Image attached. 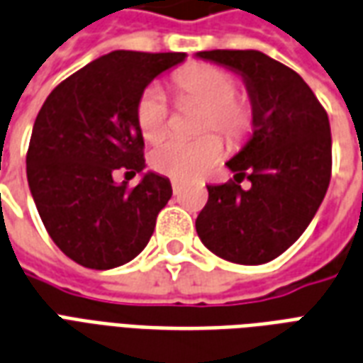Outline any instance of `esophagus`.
Returning <instances> with one entry per match:
<instances>
[{
    "label": "esophagus",
    "mask_w": 363,
    "mask_h": 363,
    "mask_svg": "<svg viewBox=\"0 0 363 363\" xmlns=\"http://www.w3.org/2000/svg\"><path fill=\"white\" fill-rule=\"evenodd\" d=\"M172 191H174V195H178L182 191V184H179L178 179H172Z\"/></svg>",
    "instance_id": "1"
}]
</instances>
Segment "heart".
Returning <instances> with one entry per match:
<instances>
[{"instance_id":"heart-1","label":"heart","mask_w":363,"mask_h":363,"mask_svg":"<svg viewBox=\"0 0 363 363\" xmlns=\"http://www.w3.org/2000/svg\"><path fill=\"white\" fill-rule=\"evenodd\" d=\"M174 84L184 100H197L205 106L201 129L218 131L230 143H240L253 127V110L245 100L238 98L234 77L218 67L193 65L174 77ZM137 123L147 141H156L168 127V102L160 86L150 84L137 102ZM218 137L207 135L201 139L168 137L150 152V164L156 172L174 179L201 178L222 158Z\"/></svg>"}]
</instances>
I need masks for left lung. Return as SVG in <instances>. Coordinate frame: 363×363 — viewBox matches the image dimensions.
I'll return each mask as SVG.
<instances>
[{
  "instance_id": "1",
  "label": "left lung",
  "mask_w": 363,
  "mask_h": 363,
  "mask_svg": "<svg viewBox=\"0 0 363 363\" xmlns=\"http://www.w3.org/2000/svg\"><path fill=\"white\" fill-rule=\"evenodd\" d=\"M195 57L242 77L253 131L226 166L234 182L207 185L195 228L214 255L263 265L292 245L313 220L330 182V125L296 71L259 50H211ZM247 177L250 190L239 182Z\"/></svg>"
}]
</instances>
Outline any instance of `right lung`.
Segmentation results:
<instances>
[{
    "label": "right lung",
    "mask_w": 363,
    "mask_h": 363,
    "mask_svg": "<svg viewBox=\"0 0 363 363\" xmlns=\"http://www.w3.org/2000/svg\"><path fill=\"white\" fill-rule=\"evenodd\" d=\"M182 52L116 50L50 92L34 121L26 178L48 234L75 263L108 271L141 253L172 197L170 179L145 172L137 102ZM141 173L133 190L113 172Z\"/></svg>",
    "instance_id": "add662e5"
}]
</instances>
